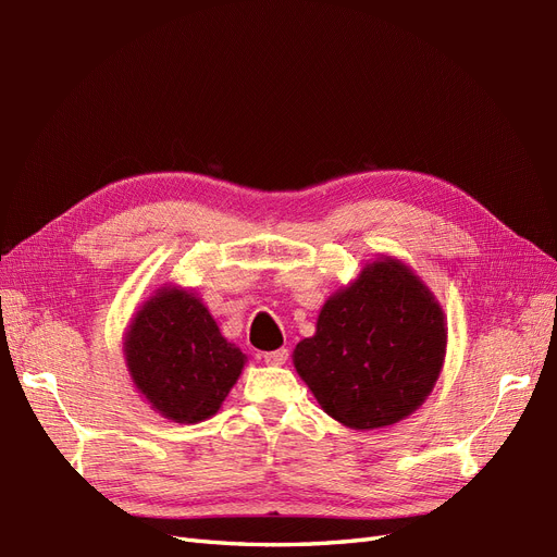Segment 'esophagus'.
Wrapping results in <instances>:
<instances>
[{
    "instance_id": "esophagus-1",
    "label": "esophagus",
    "mask_w": 557,
    "mask_h": 557,
    "mask_svg": "<svg viewBox=\"0 0 557 557\" xmlns=\"http://www.w3.org/2000/svg\"><path fill=\"white\" fill-rule=\"evenodd\" d=\"M285 360H288V348H276V350L264 352V362L267 364L278 367V364H285Z\"/></svg>"
}]
</instances>
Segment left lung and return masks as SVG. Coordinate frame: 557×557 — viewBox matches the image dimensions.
Returning a JSON list of instances; mask_svg holds the SVG:
<instances>
[{
	"mask_svg": "<svg viewBox=\"0 0 557 557\" xmlns=\"http://www.w3.org/2000/svg\"><path fill=\"white\" fill-rule=\"evenodd\" d=\"M444 356V311L409 267L385 258L325 301L293 360L327 416L374 430L425 401Z\"/></svg>",
	"mask_w": 557,
	"mask_h": 557,
	"instance_id": "left-lung-1",
	"label": "left lung"
}]
</instances>
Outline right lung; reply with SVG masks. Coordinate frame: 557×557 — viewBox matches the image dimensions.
Listing matches in <instances>:
<instances>
[{"instance_id":"1","label":"right lung","mask_w":557,"mask_h":557,"mask_svg":"<svg viewBox=\"0 0 557 557\" xmlns=\"http://www.w3.org/2000/svg\"><path fill=\"white\" fill-rule=\"evenodd\" d=\"M129 376L153 409L174 423H199L221 409L246 356L230 344L201 301L164 288L132 320Z\"/></svg>"}]
</instances>
